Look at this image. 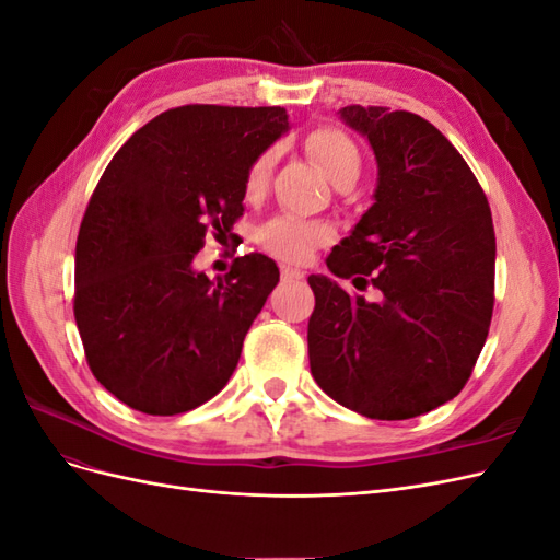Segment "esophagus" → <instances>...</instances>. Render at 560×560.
<instances>
[{"instance_id":"obj_1","label":"esophagus","mask_w":560,"mask_h":560,"mask_svg":"<svg viewBox=\"0 0 560 560\" xmlns=\"http://www.w3.org/2000/svg\"><path fill=\"white\" fill-rule=\"evenodd\" d=\"M280 276H282V280H284V282H290V280H301V278H303V270L292 268V266H280Z\"/></svg>"}]
</instances>
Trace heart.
Wrapping results in <instances>:
<instances>
[{
  "label": "heart",
  "mask_w": 560,
  "mask_h": 560,
  "mask_svg": "<svg viewBox=\"0 0 560 560\" xmlns=\"http://www.w3.org/2000/svg\"><path fill=\"white\" fill-rule=\"evenodd\" d=\"M311 156L317 161L327 177L338 184L348 177H358L362 167L360 149L343 130L338 128H317L306 142ZM273 151H264L254 159L245 177L247 196L257 198L268 189L270 173H273ZM334 238V229L317 219H306L299 214H278L259 229L261 247L273 254L276 259L303 264L311 259V254L327 245Z\"/></svg>",
  "instance_id": "1"
}]
</instances>
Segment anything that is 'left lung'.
<instances>
[{
	"label": "left lung",
	"instance_id": "8db88e82",
	"mask_svg": "<svg viewBox=\"0 0 560 560\" xmlns=\"http://www.w3.org/2000/svg\"><path fill=\"white\" fill-rule=\"evenodd\" d=\"M343 124L378 163L371 206L327 257L334 277L371 283L374 300L311 276V374L376 420H406L465 387L495 303V231L481 184L425 118L350 105Z\"/></svg>",
	"mask_w": 560,
	"mask_h": 560
}]
</instances>
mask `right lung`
<instances>
[{
  "instance_id": "add662e5",
  "label": "right lung",
  "mask_w": 560,
  "mask_h": 560,
  "mask_svg": "<svg viewBox=\"0 0 560 560\" xmlns=\"http://www.w3.org/2000/svg\"><path fill=\"white\" fill-rule=\"evenodd\" d=\"M287 130L282 107L167 109L100 177L77 238L74 317L93 376L130 409L186 413L238 366L280 270L252 252L210 280L194 257L245 212L249 165Z\"/></svg>"
}]
</instances>
